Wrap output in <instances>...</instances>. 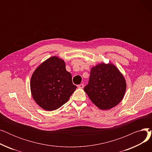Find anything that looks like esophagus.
<instances>
[{"mask_svg": "<svg viewBox=\"0 0 152 152\" xmlns=\"http://www.w3.org/2000/svg\"><path fill=\"white\" fill-rule=\"evenodd\" d=\"M84 84H79V85H78L77 86V87H79V89H83V88H84Z\"/></svg>", "mask_w": 152, "mask_h": 152, "instance_id": "obj_1", "label": "esophagus"}]
</instances>
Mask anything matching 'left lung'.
Listing matches in <instances>:
<instances>
[{
	"instance_id": "8db88e82",
	"label": "left lung",
	"mask_w": 152,
	"mask_h": 152,
	"mask_svg": "<svg viewBox=\"0 0 152 152\" xmlns=\"http://www.w3.org/2000/svg\"><path fill=\"white\" fill-rule=\"evenodd\" d=\"M126 89L123 75L113 65L102 63L91 68L88 84L84 91L93 103L107 110L122 100Z\"/></svg>"
}]
</instances>
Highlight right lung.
Here are the masks:
<instances>
[{
  "instance_id": "right-lung-1",
  "label": "right lung",
  "mask_w": 152,
  "mask_h": 152,
  "mask_svg": "<svg viewBox=\"0 0 152 152\" xmlns=\"http://www.w3.org/2000/svg\"><path fill=\"white\" fill-rule=\"evenodd\" d=\"M31 92L37 104L45 110L53 111L67 102L77 87L72 82L65 63L52 57L41 63L31 78Z\"/></svg>"
}]
</instances>
